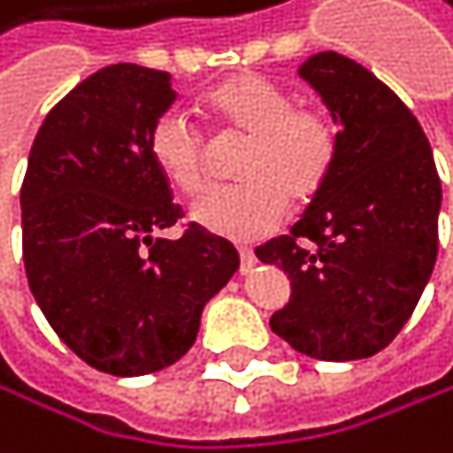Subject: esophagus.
<instances>
[{
	"mask_svg": "<svg viewBox=\"0 0 453 453\" xmlns=\"http://www.w3.org/2000/svg\"><path fill=\"white\" fill-rule=\"evenodd\" d=\"M239 258H242V273H250L256 267V256L250 248H239Z\"/></svg>",
	"mask_w": 453,
	"mask_h": 453,
	"instance_id": "obj_1",
	"label": "esophagus"
}]
</instances>
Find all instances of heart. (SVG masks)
Here are the masks:
<instances>
[{"mask_svg": "<svg viewBox=\"0 0 453 453\" xmlns=\"http://www.w3.org/2000/svg\"><path fill=\"white\" fill-rule=\"evenodd\" d=\"M205 113L222 135H245L248 147L239 161L242 183L208 188L188 208L200 228L239 242L258 239L281 225L289 200L306 205L323 192L337 158V130L323 111L297 105L267 77L242 74L205 96ZM147 147L178 192L203 186L208 147L186 113H161Z\"/></svg>", "mask_w": 453, "mask_h": 453, "instance_id": "obj_1", "label": "heart"}]
</instances>
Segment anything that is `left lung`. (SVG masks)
<instances>
[{
    "instance_id": "1",
    "label": "left lung",
    "mask_w": 453,
    "mask_h": 453,
    "mask_svg": "<svg viewBox=\"0 0 453 453\" xmlns=\"http://www.w3.org/2000/svg\"><path fill=\"white\" fill-rule=\"evenodd\" d=\"M297 74L340 127L337 158L292 231L256 248L292 284L270 328L311 359H367L395 340L432 278L437 166L412 111L357 60L320 52Z\"/></svg>"
}]
</instances>
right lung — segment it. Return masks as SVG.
<instances>
[{"label": "right lung", "instance_id": "right-lung-1", "mask_svg": "<svg viewBox=\"0 0 453 453\" xmlns=\"http://www.w3.org/2000/svg\"><path fill=\"white\" fill-rule=\"evenodd\" d=\"M169 74L113 63L47 113L21 183V248L35 303L58 337L111 376H144L195 345L203 309L239 270L228 239L188 225L150 158L175 103Z\"/></svg>", "mask_w": 453, "mask_h": 453}]
</instances>
